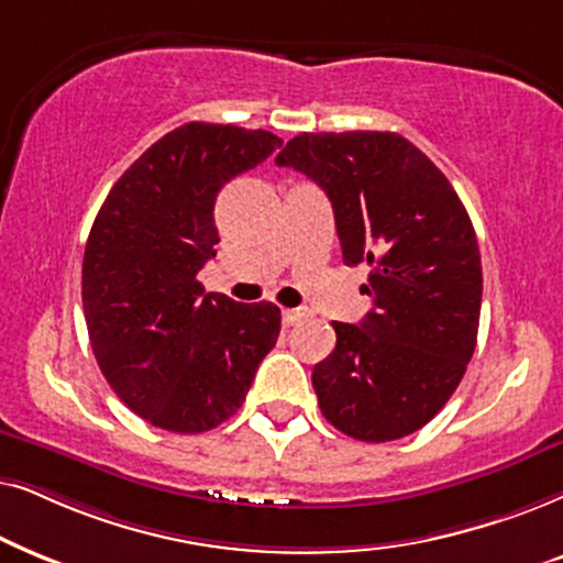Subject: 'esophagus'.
Wrapping results in <instances>:
<instances>
[{
    "instance_id": "obj_1",
    "label": "esophagus",
    "mask_w": 563,
    "mask_h": 563,
    "mask_svg": "<svg viewBox=\"0 0 563 563\" xmlns=\"http://www.w3.org/2000/svg\"><path fill=\"white\" fill-rule=\"evenodd\" d=\"M303 317H306L303 309H286V311H283V324L294 327V324H298V321H301Z\"/></svg>"
}]
</instances>
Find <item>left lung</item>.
<instances>
[{"label": "left lung", "instance_id": "8db88e82", "mask_svg": "<svg viewBox=\"0 0 563 563\" xmlns=\"http://www.w3.org/2000/svg\"><path fill=\"white\" fill-rule=\"evenodd\" d=\"M327 192L344 265H371L360 324L334 321L311 373L321 415L363 443L417 432L445 407L476 347L482 254L459 192L399 133H301L275 156Z\"/></svg>", "mask_w": 563, "mask_h": 563}]
</instances>
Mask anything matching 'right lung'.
Instances as JSON below:
<instances>
[{
    "instance_id": "add662e5",
    "label": "right lung",
    "mask_w": 563,
    "mask_h": 563,
    "mask_svg": "<svg viewBox=\"0 0 563 563\" xmlns=\"http://www.w3.org/2000/svg\"><path fill=\"white\" fill-rule=\"evenodd\" d=\"M269 131L185 123L112 185L81 262L92 352L118 399L162 430L195 434L242 407L280 334L275 303L206 294L221 187L265 162Z\"/></svg>"
}]
</instances>
